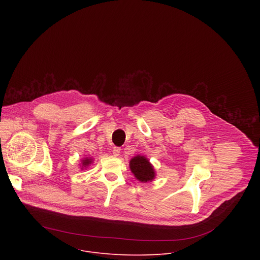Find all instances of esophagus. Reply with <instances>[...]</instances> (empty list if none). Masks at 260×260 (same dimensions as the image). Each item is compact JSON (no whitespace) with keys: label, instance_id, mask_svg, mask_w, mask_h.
Returning a JSON list of instances; mask_svg holds the SVG:
<instances>
[{"label":"esophagus","instance_id":"1","mask_svg":"<svg viewBox=\"0 0 260 260\" xmlns=\"http://www.w3.org/2000/svg\"><path fill=\"white\" fill-rule=\"evenodd\" d=\"M120 151H121V148H120V147H114L112 152H113V155H114V156H118L119 153H120Z\"/></svg>","mask_w":260,"mask_h":260}]
</instances>
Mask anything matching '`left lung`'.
Listing matches in <instances>:
<instances>
[{"mask_svg": "<svg viewBox=\"0 0 260 260\" xmlns=\"http://www.w3.org/2000/svg\"><path fill=\"white\" fill-rule=\"evenodd\" d=\"M129 168L136 179L141 182H151L155 178V171L153 166L145 156L137 155L129 161Z\"/></svg>", "mask_w": 260, "mask_h": 260, "instance_id": "8db88e82", "label": "left lung"}]
</instances>
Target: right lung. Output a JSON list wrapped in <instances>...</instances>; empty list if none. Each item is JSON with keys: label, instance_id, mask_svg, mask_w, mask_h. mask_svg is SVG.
I'll list each match as a JSON object with an SVG mask.
<instances>
[{"label": "right lung", "instance_id": "add662e5", "mask_svg": "<svg viewBox=\"0 0 260 260\" xmlns=\"http://www.w3.org/2000/svg\"><path fill=\"white\" fill-rule=\"evenodd\" d=\"M91 162H92V158H90V157H85V158H83V159L81 160V166H80V167H82L81 169H86Z\"/></svg>", "mask_w": 260, "mask_h": 260}]
</instances>
